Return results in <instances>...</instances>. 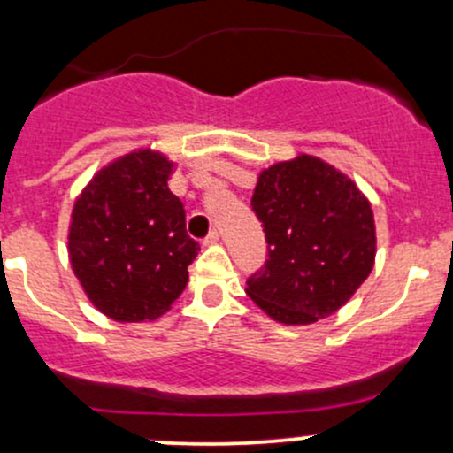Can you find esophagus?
<instances>
[{"mask_svg": "<svg viewBox=\"0 0 453 453\" xmlns=\"http://www.w3.org/2000/svg\"><path fill=\"white\" fill-rule=\"evenodd\" d=\"M219 239H221V234H219L217 230H212V232H210L208 236H205L203 245H217V243H219Z\"/></svg>", "mask_w": 453, "mask_h": 453, "instance_id": "obj_1", "label": "esophagus"}]
</instances>
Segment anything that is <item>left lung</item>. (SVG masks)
I'll return each instance as SVG.
<instances>
[{"instance_id":"obj_1","label":"left lung","mask_w":453,"mask_h":453,"mask_svg":"<svg viewBox=\"0 0 453 453\" xmlns=\"http://www.w3.org/2000/svg\"><path fill=\"white\" fill-rule=\"evenodd\" d=\"M252 208L269 258L245 294L278 324L304 326L344 307L374 267L370 201L346 173L315 155L260 171Z\"/></svg>"}]
</instances>
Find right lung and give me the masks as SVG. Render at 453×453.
Segmentation results:
<instances>
[{
    "mask_svg": "<svg viewBox=\"0 0 453 453\" xmlns=\"http://www.w3.org/2000/svg\"><path fill=\"white\" fill-rule=\"evenodd\" d=\"M175 162L150 146L104 164L74 201L67 254L87 300L116 322H153L188 282L199 243L171 193Z\"/></svg>",
    "mask_w": 453,
    "mask_h": 453,
    "instance_id": "add662e5",
    "label": "right lung"
}]
</instances>
